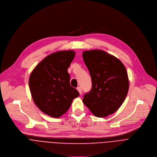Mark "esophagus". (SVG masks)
Returning a JSON list of instances; mask_svg holds the SVG:
<instances>
[{
  "mask_svg": "<svg viewBox=\"0 0 157 157\" xmlns=\"http://www.w3.org/2000/svg\"><path fill=\"white\" fill-rule=\"evenodd\" d=\"M77 90H78V91L79 92V93L80 94V95H81V94H82V88H81V87H80V86H78V87H77Z\"/></svg>",
  "mask_w": 157,
  "mask_h": 157,
  "instance_id": "1",
  "label": "esophagus"
}]
</instances>
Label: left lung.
Here are the masks:
<instances>
[{"instance_id":"8db88e82","label":"left lung","mask_w":157,"mask_h":157,"mask_svg":"<svg viewBox=\"0 0 157 157\" xmlns=\"http://www.w3.org/2000/svg\"><path fill=\"white\" fill-rule=\"evenodd\" d=\"M82 56L92 82L91 90L83 95V103L97 117L113 114L128 93L126 68L120 60L102 50L86 51Z\"/></svg>"}]
</instances>
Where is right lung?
I'll return each instance as SVG.
<instances>
[{
	"instance_id": "1",
	"label": "right lung",
	"mask_w": 157,
	"mask_h": 157,
	"mask_svg": "<svg viewBox=\"0 0 157 157\" xmlns=\"http://www.w3.org/2000/svg\"><path fill=\"white\" fill-rule=\"evenodd\" d=\"M74 51H61L46 57L29 78L31 97L44 113L59 117L66 113L78 91L70 85L67 69L75 57Z\"/></svg>"
}]
</instances>
